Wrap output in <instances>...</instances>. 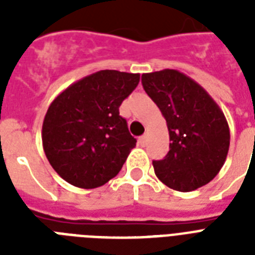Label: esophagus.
Wrapping results in <instances>:
<instances>
[{
	"label": "esophagus",
	"mask_w": 255,
	"mask_h": 255,
	"mask_svg": "<svg viewBox=\"0 0 255 255\" xmlns=\"http://www.w3.org/2000/svg\"><path fill=\"white\" fill-rule=\"evenodd\" d=\"M147 140H148V136L147 135H143L139 137V144L141 147H145L147 145Z\"/></svg>",
	"instance_id": "1"
}]
</instances>
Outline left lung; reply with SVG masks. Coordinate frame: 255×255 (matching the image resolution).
I'll use <instances>...</instances> for the list:
<instances>
[{
	"label": "left lung",
	"instance_id": "8db88e82",
	"mask_svg": "<svg viewBox=\"0 0 255 255\" xmlns=\"http://www.w3.org/2000/svg\"><path fill=\"white\" fill-rule=\"evenodd\" d=\"M141 83L169 131V152L152 161L157 178L178 192L206 185L221 170L229 151V126L221 108L197 82L177 70L143 74Z\"/></svg>",
	"mask_w": 255,
	"mask_h": 255
}]
</instances>
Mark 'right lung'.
<instances>
[{
	"instance_id": "obj_1",
	"label": "right lung",
	"mask_w": 255,
	"mask_h": 255,
	"mask_svg": "<svg viewBox=\"0 0 255 255\" xmlns=\"http://www.w3.org/2000/svg\"><path fill=\"white\" fill-rule=\"evenodd\" d=\"M139 81L140 74L100 70L69 86L50 104L42 144L65 181L92 189L119 173L136 145L119 107Z\"/></svg>"
}]
</instances>
